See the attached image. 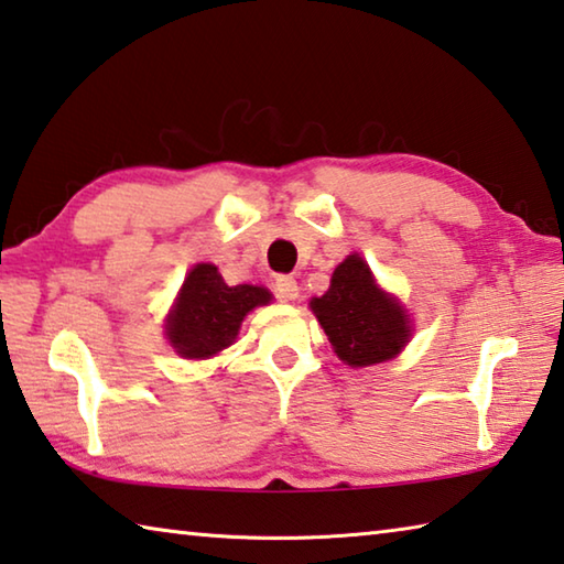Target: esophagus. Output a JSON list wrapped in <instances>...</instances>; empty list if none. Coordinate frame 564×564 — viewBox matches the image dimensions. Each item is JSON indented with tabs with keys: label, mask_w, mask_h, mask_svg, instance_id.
Segmentation results:
<instances>
[{
	"label": "esophagus",
	"mask_w": 564,
	"mask_h": 564,
	"mask_svg": "<svg viewBox=\"0 0 564 564\" xmlns=\"http://www.w3.org/2000/svg\"><path fill=\"white\" fill-rule=\"evenodd\" d=\"M273 291L281 301H295L299 299V281L293 275H279L273 283Z\"/></svg>",
	"instance_id": "34e87169"
}]
</instances>
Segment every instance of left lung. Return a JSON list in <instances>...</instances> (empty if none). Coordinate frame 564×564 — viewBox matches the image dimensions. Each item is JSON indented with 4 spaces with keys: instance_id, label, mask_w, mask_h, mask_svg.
Instances as JSON below:
<instances>
[{
    "instance_id": "left-lung-1",
    "label": "left lung",
    "mask_w": 564,
    "mask_h": 564,
    "mask_svg": "<svg viewBox=\"0 0 564 564\" xmlns=\"http://www.w3.org/2000/svg\"><path fill=\"white\" fill-rule=\"evenodd\" d=\"M311 308L337 357L352 367L392 360L412 335L402 305L377 289L370 265L357 253L337 265L330 289Z\"/></svg>"
}]
</instances>
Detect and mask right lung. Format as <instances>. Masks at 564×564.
Wrapping results in <instances>:
<instances>
[{
	"instance_id": "1",
	"label": "right lung",
	"mask_w": 564,
	"mask_h": 564,
	"mask_svg": "<svg viewBox=\"0 0 564 564\" xmlns=\"http://www.w3.org/2000/svg\"><path fill=\"white\" fill-rule=\"evenodd\" d=\"M269 301L271 293L261 285H227L217 265L197 263L184 279L165 330L180 355L212 357L234 343L243 315Z\"/></svg>"
}]
</instances>
